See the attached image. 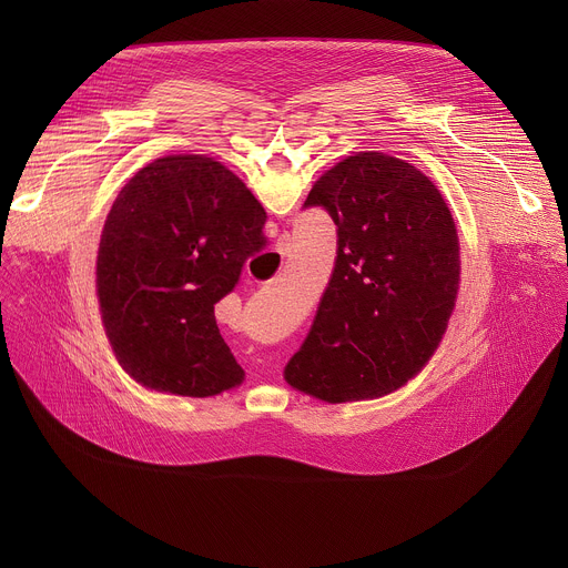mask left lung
<instances>
[{
  "label": "left lung",
  "instance_id": "obj_1",
  "mask_svg": "<svg viewBox=\"0 0 568 568\" xmlns=\"http://www.w3.org/2000/svg\"><path fill=\"white\" fill-rule=\"evenodd\" d=\"M337 224V258L312 328L285 379L323 402L382 397L438 348L460 254L449 206L416 166L357 152L323 173L305 204Z\"/></svg>",
  "mask_w": 568,
  "mask_h": 568
}]
</instances>
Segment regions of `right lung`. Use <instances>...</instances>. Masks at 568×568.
Returning a JSON list of instances; mask_svg holds the SVG:
<instances>
[{"label":"right lung","mask_w":568,"mask_h":568,"mask_svg":"<svg viewBox=\"0 0 568 568\" xmlns=\"http://www.w3.org/2000/svg\"><path fill=\"white\" fill-rule=\"evenodd\" d=\"M267 213L220 161L169 154L114 200L99 245L97 294L112 351L148 388L209 397L245 379L217 323Z\"/></svg>","instance_id":"right-lung-1"}]
</instances>
